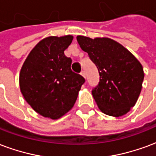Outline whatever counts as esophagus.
Returning <instances> with one entry per match:
<instances>
[{
	"label": "esophagus",
	"instance_id": "obj_1",
	"mask_svg": "<svg viewBox=\"0 0 156 156\" xmlns=\"http://www.w3.org/2000/svg\"><path fill=\"white\" fill-rule=\"evenodd\" d=\"M80 75H81L84 78H86V72H85L84 70H82V71L80 72Z\"/></svg>",
	"mask_w": 156,
	"mask_h": 156
}]
</instances>
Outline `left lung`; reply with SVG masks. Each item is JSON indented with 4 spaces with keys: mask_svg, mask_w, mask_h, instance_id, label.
<instances>
[{
    "mask_svg": "<svg viewBox=\"0 0 156 156\" xmlns=\"http://www.w3.org/2000/svg\"><path fill=\"white\" fill-rule=\"evenodd\" d=\"M76 39L98 69L100 81L91 92L99 109L111 116L126 115L136 105L141 91L145 76L141 64L114 40L83 36Z\"/></svg>",
    "mask_w": 156,
    "mask_h": 156,
    "instance_id": "obj_1",
    "label": "left lung"
}]
</instances>
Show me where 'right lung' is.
Listing matches in <instances>:
<instances>
[{"label":"right lung","instance_id":"right-lung-1","mask_svg":"<svg viewBox=\"0 0 156 156\" xmlns=\"http://www.w3.org/2000/svg\"><path fill=\"white\" fill-rule=\"evenodd\" d=\"M73 36H49L31 50L21 67L20 91L35 111L56 120L76 103L84 77L70 69L71 59L64 54Z\"/></svg>","mask_w":156,"mask_h":156}]
</instances>
